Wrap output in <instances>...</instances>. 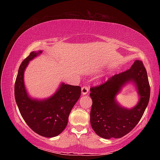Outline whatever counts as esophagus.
Segmentation results:
<instances>
[{"mask_svg": "<svg viewBox=\"0 0 160 160\" xmlns=\"http://www.w3.org/2000/svg\"><path fill=\"white\" fill-rule=\"evenodd\" d=\"M89 91V86H83L82 87V95H86L88 93Z\"/></svg>", "mask_w": 160, "mask_h": 160, "instance_id": "obj_1", "label": "esophagus"}]
</instances>
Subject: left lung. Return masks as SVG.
<instances>
[{
	"label": "left lung",
	"instance_id": "1",
	"mask_svg": "<svg viewBox=\"0 0 160 160\" xmlns=\"http://www.w3.org/2000/svg\"><path fill=\"white\" fill-rule=\"evenodd\" d=\"M131 81L137 86L140 100L135 108L120 107L114 96L121 87ZM92 107L91 127L104 139L120 138L135 128L143 115L150 98L151 89L147 72L141 60H135L130 69L115 74L98 86L90 88Z\"/></svg>",
	"mask_w": 160,
	"mask_h": 160
}]
</instances>
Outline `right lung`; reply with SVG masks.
<instances>
[{"instance_id": "add662e5", "label": "right lung", "mask_w": 160, "mask_h": 160, "mask_svg": "<svg viewBox=\"0 0 160 160\" xmlns=\"http://www.w3.org/2000/svg\"><path fill=\"white\" fill-rule=\"evenodd\" d=\"M41 53V51L32 52L22 62L16 79L14 95L20 113L30 128L41 136L52 138L66 128L70 112L80 98L81 87L62 83L48 99L29 98L24 84V72L29 61Z\"/></svg>"}]
</instances>
